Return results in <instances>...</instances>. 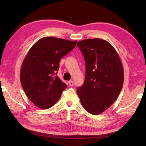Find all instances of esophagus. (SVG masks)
<instances>
[{"mask_svg":"<svg viewBox=\"0 0 146 146\" xmlns=\"http://www.w3.org/2000/svg\"><path fill=\"white\" fill-rule=\"evenodd\" d=\"M68 83H69V85L70 86H72L74 85V82L72 81V80H70L68 82Z\"/></svg>","mask_w":146,"mask_h":146,"instance_id":"obj_1","label":"esophagus"}]
</instances>
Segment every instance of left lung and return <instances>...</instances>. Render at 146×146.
<instances>
[{"label":"left lung","instance_id":"left-lung-1","mask_svg":"<svg viewBox=\"0 0 146 146\" xmlns=\"http://www.w3.org/2000/svg\"><path fill=\"white\" fill-rule=\"evenodd\" d=\"M85 60V82L77 92L83 108L98 115L116 100L123 83L121 60L113 46L100 38L86 39L77 45Z\"/></svg>","mask_w":146,"mask_h":146}]
</instances>
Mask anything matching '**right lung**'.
Masks as SVG:
<instances>
[{"instance_id":"1","label":"right lung","mask_w":146,"mask_h":146,"mask_svg":"<svg viewBox=\"0 0 146 146\" xmlns=\"http://www.w3.org/2000/svg\"><path fill=\"white\" fill-rule=\"evenodd\" d=\"M77 42L47 36L30 48L22 64L20 79L26 95L38 107H51L67 87L56 74L61 58L76 47Z\"/></svg>"}]
</instances>
